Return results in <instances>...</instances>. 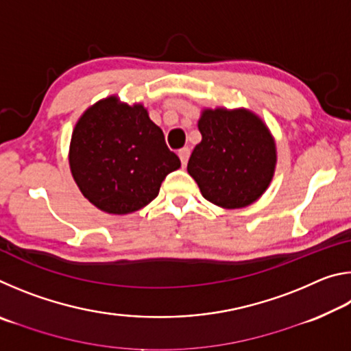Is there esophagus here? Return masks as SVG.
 Segmentation results:
<instances>
[{
  "label": "esophagus",
  "mask_w": 351,
  "mask_h": 351,
  "mask_svg": "<svg viewBox=\"0 0 351 351\" xmlns=\"http://www.w3.org/2000/svg\"><path fill=\"white\" fill-rule=\"evenodd\" d=\"M178 154H180V159H181V164L186 167L187 165V161H189V156H190V150L189 148H181L180 152H178Z\"/></svg>",
  "instance_id": "obj_1"
}]
</instances>
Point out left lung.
I'll list each match as a JSON object with an SVG mask.
<instances>
[{"label":"left lung","mask_w":351,"mask_h":351,"mask_svg":"<svg viewBox=\"0 0 351 351\" xmlns=\"http://www.w3.org/2000/svg\"><path fill=\"white\" fill-rule=\"evenodd\" d=\"M203 141L193 148L187 171L203 197L226 209L254 203L269 186L276 145L252 112L206 110L198 122Z\"/></svg>","instance_id":"obj_1"}]
</instances>
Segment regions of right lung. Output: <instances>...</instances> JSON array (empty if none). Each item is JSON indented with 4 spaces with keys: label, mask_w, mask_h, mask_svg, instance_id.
I'll use <instances>...</instances> for the list:
<instances>
[{
    "label": "right lung",
    "mask_w": 351,
    "mask_h": 351,
    "mask_svg": "<svg viewBox=\"0 0 351 351\" xmlns=\"http://www.w3.org/2000/svg\"><path fill=\"white\" fill-rule=\"evenodd\" d=\"M69 165L85 198L100 210L123 215L152 203L181 161L144 106L108 97L77 122Z\"/></svg>",
    "instance_id": "1"
}]
</instances>
